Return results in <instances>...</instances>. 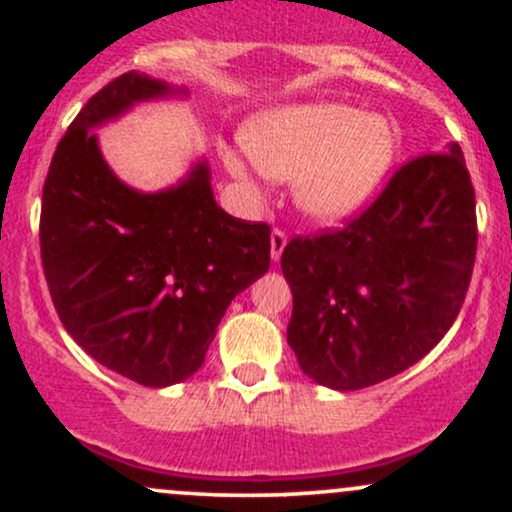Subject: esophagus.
Instances as JSON below:
<instances>
[{
    "label": "esophagus",
    "instance_id": "esophagus-1",
    "mask_svg": "<svg viewBox=\"0 0 512 512\" xmlns=\"http://www.w3.org/2000/svg\"><path fill=\"white\" fill-rule=\"evenodd\" d=\"M286 248V233L279 231V228H274L272 231V260L279 262L281 260V252Z\"/></svg>",
    "mask_w": 512,
    "mask_h": 512
}]
</instances>
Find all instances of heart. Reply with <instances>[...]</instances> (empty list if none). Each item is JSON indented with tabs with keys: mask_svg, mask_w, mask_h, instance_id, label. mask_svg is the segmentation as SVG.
<instances>
[{
	"mask_svg": "<svg viewBox=\"0 0 512 512\" xmlns=\"http://www.w3.org/2000/svg\"><path fill=\"white\" fill-rule=\"evenodd\" d=\"M245 151L257 170L296 178V202L317 219H339L366 202L392 166L395 129L383 117L339 103L286 105L250 122ZM233 178L250 182L245 163L226 154Z\"/></svg>",
	"mask_w": 512,
	"mask_h": 512,
	"instance_id": "b5f03b06",
	"label": "heart"
}]
</instances>
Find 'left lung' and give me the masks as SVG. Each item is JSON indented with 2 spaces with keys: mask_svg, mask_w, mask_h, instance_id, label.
Listing matches in <instances>:
<instances>
[{
  "mask_svg": "<svg viewBox=\"0 0 512 512\" xmlns=\"http://www.w3.org/2000/svg\"><path fill=\"white\" fill-rule=\"evenodd\" d=\"M474 257L477 202L460 144L411 158L361 216L284 248L298 366L342 392L414 366L460 313Z\"/></svg>",
  "mask_w": 512,
  "mask_h": 512,
  "instance_id": "obj_1",
  "label": "left lung"
}]
</instances>
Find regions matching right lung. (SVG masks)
Listing matches in <instances>:
<instances>
[{"instance_id":"obj_1","label":"right lung","mask_w":512,"mask_h":512,"mask_svg":"<svg viewBox=\"0 0 512 512\" xmlns=\"http://www.w3.org/2000/svg\"><path fill=\"white\" fill-rule=\"evenodd\" d=\"M182 93L127 72L103 86L52 156L40 209V257L64 330L105 368L168 387L202 368L223 313L269 269L267 223L216 204L207 161L161 192L110 170L91 132L134 103Z\"/></svg>"}]
</instances>
